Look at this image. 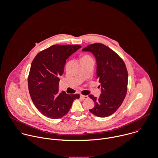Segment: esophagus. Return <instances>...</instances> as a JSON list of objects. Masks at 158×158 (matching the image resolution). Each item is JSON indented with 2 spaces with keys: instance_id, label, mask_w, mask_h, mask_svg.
Wrapping results in <instances>:
<instances>
[{
  "instance_id": "34e87169",
  "label": "esophagus",
  "mask_w": 158,
  "mask_h": 158,
  "mask_svg": "<svg viewBox=\"0 0 158 158\" xmlns=\"http://www.w3.org/2000/svg\"><path fill=\"white\" fill-rule=\"evenodd\" d=\"M81 98L83 99H87L88 98V96H84V95H81L80 96Z\"/></svg>"
}]
</instances>
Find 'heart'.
Returning a JSON list of instances; mask_svg holds the SVG:
<instances>
[{
	"mask_svg": "<svg viewBox=\"0 0 158 158\" xmlns=\"http://www.w3.org/2000/svg\"><path fill=\"white\" fill-rule=\"evenodd\" d=\"M86 59H92L91 57L89 55H84L81 58V60H86Z\"/></svg>",
	"mask_w": 158,
	"mask_h": 158,
	"instance_id": "heart-1",
	"label": "heart"
}]
</instances>
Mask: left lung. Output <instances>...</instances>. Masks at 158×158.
Returning a JSON list of instances; mask_svg holds the SVG:
<instances>
[{"mask_svg":"<svg viewBox=\"0 0 158 158\" xmlns=\"http://www.w3.org/2000/svg\"><path fill=\"white\" fill-rule=\"evenodd\" d=\"M82 51L91 52L95 56L96 78L101 87L99 98L89 95L95 104L94 107L89 111L98 117L108 116L118 109L126 97L128 82L126 65L118 54L102 44L89 45Z\"/></svg>","mask_w":158,"mask_h":158,"instance_id":"8db88e82","label":"left lung"}]
</instances>
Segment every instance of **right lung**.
Here are the masks:
<instances>
[{"instance_id":"1","label":"right lung","mask_w":158,"mask_h":158,"mask_svg":"<svg viewBox=\"0 0 158 158\" xmlns=\"http://www.w3.org/2000/svg\"><path fill=\"white\" fill-rule=\"evenodd\" d=\"M81 47L54 45L38 53L34 59L28 77L31 99L45 116L58 119L66 114L78 94L59 93V76L64 73L67 59Z\"/></svg>"}]
</instances>
